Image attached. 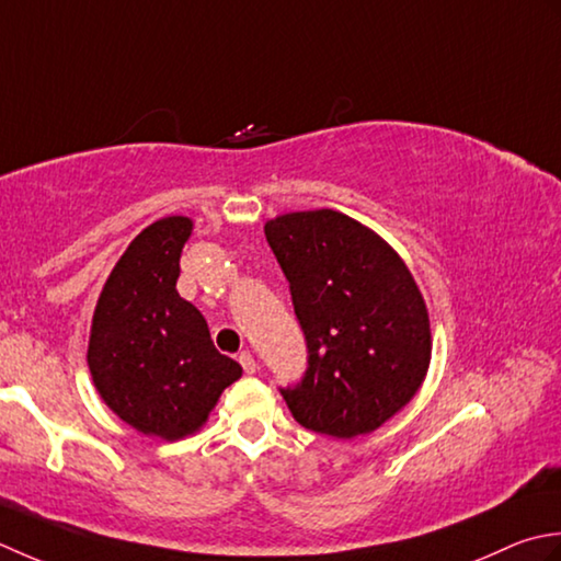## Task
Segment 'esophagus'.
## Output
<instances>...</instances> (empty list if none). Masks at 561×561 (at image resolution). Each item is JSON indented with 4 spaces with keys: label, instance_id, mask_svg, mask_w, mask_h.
I'll return each mask as SVG.
<instances>
[{
    "label": "esophagus",
    "instance_id": "esophagus-1",
    "mask_svg": "<svg viewBox=\"0 0 561 561\" xmlns=\"http://www.w3.org/2000/svg\"><path fill=\"white\" fill-rule=\"evenodd\" d=\"M239 365H242L247 375H254V373L259 370V363H256V358H254V356H251L249 351H242V353H239Z\"/></svg>",
    "mask_w": 561,
    "mask_h": 561
}]
</instances>
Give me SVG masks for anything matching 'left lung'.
Instances as JSON below:
<instances>
[{
	"label": "left lung",
	"mask_w": 561,
	"mask_h": 561,
	"mask_svg": "<svg viewBox=\"0 0 561 561\" xmlns=\"http://www.w3.org/2000/svg\"><path fill=\"white\" fill-rule=\"evenodd\" d=\"M264 232L307 341L302 380L280 390L290 414L331 438L380 428L414 399L431 363L414 276L380 234L344 213L278 215Z\"/></svg>",
	"instance_id": "obj_1"
}]
</instances>
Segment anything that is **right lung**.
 I'll list each match as a JSON object with an SVG mask.
<instances>
[{
    "mask_svg": "<svg viewBox=\"0 0 561 561\" xmlns=\"http://www.w3.org/2000/svg\"><path fill=\"white\" fill-rule=\"evenodd\" d=\"M193 222L162 217L137 234L99 295L87 363L113 414L145 436L196 433L242 365L213 346L208 322L179 295Z\"/></svg>",
    "mask_w": 561,
    "mask_h": 561,
    "instance_id": "obj_1",
    "label": "right lung"
}]
</instances>
